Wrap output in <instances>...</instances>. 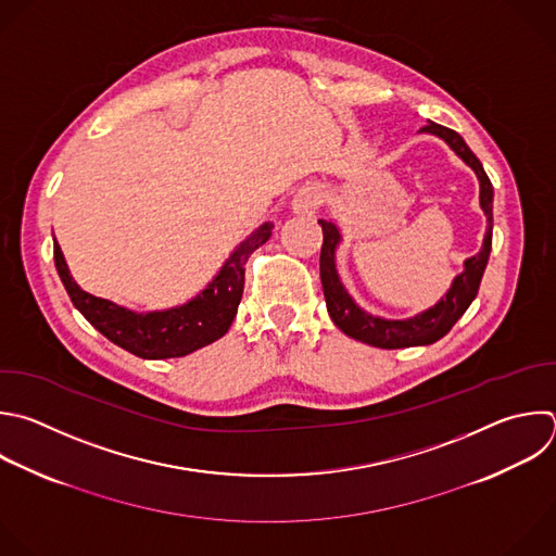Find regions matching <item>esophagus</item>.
<instances>
[{
	"instance_id": "1",
	"label": "esophagus",
	"mask_w": 556,
	"mask_h": 556,
	"mask_svg": "<svg viewBox=\"0 0 556 556\" xmlns=\"http://www.w3.org/2000/svg\"><path fill=\"white\" fill-rule=\"evenodd\" d=\"M320 205V192L316 188H303L296 192L292 207L296 214H312Z\"/></svg>"
}]
</instances>
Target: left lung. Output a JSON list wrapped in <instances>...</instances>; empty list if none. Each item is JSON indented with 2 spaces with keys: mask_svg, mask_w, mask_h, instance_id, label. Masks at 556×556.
Segmentation results:
<instances>
[{
  "mask_svg": "<svg viewBox=\"0 0 556 556\" xmlns=\"http://www.w3.org/2000/svg\"><path fill=\"white\" fill-rule=\"evenodd\" d=\"M424 132H432L441 137L478 176L480 180V207L486 216V233L484 242L478 255L469 257L465 262V270L454 279L447 294L430 309L406 318V320H389L380 316L366 314L362 307L355 305V301L344 290L338 270H336V247L340 242V231L329 220H318L323 229V247H320V283L323 294L327 303V312L333 320V325L344 331L349 338H355L359 342H366L380 349H404V346H419V344H432L439 338H443L454 323L465 314V309L471 305V301L478 294L489 253H491V236H493V185L478 161V156L469 150L465 139L441 124L430 122L421 128Z\"/></svg>",
  "mask_w": 556,
  "mask_h": 556,
  "instance_id": "left-lung-1",
  "label": "left lung"
}]
</instances>
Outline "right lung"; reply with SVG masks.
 Masks as SVG:
<instances>
[{
	"instance_id": "1",
	"label": "right lung",
	"mask_w": 556,
	"mask_h": 556,
	"mask_svg": "<svg viewBox=\"0 0 556 556\" xmlns=\"http://www.w3.org/2000/svg\"><path fill=\"white\" fill-rule=\"evenodd\" d=\"M273 227V223H264L236 247L220 273L199 296L161 312L137 314L85 292L70 275L59 242H54V264L76 309L111 342L143 359L182 357L229 331L244 292V264L255 249L266 244Z\"/></svg>"
}]
</instances>
